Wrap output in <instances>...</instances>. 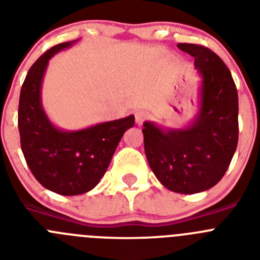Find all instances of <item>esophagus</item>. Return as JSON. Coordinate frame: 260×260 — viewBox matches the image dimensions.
Returning a JSON list of instances; mask_svg holds the SVG:
<instances>
[{
    "label": "esophagus",
    "mask_w": 260,
    "mask_h": 260,
    "mask_svg": "<svg viewBox=\"0 0 260 260\" xmlns=\"http://www.w3.org/2000/svg\"><path fill=\"white\" fill-rule=\"evenodd\" d=\"M147 118H148V113H147L146 110L141 109L135 112V122H137L138 125H142Z\"/></svg>",
    "instance_id": "34e87169"
}]
</instances>
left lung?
Wrapping results in <instances>:
<instances>
[{
    "label": "left lung",
    "instance_id": "1",
    "mask_svg": "<svg viewBox=\"0 0 260 260\" xmlns=\"http://www.w3.org/2000/svg\"><path fill=\"white\" fill-rule=\"evenodd\" d=\"M177 47L195 58L202 78L199 112L183 128L144 122V151L156 178L168 190L197 194L221 180L236 152L238 93L231 71L216 53L198 44Z\"/></svg>",
    "mask_w": 260,
    "mask_h": 260
}]
</instances>
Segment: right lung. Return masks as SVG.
<instances>
[{"label": "right lung", "mask_w": 260, "mask_h": 260, "mask_svg": "<svg viewBox=\"0 0 260 260\" xmlns=\"http://www.w3.org/2000/svg\"><path fill=\"white\" fill-rule=\"evenodd\" d=\"M77 41L54 45L31 66L18 108L20 147L29 171L45 189L59 195L92 190L107 172L123 133L135 122L134 116H128L73 132L50 122L41 104V83L48 62Z\"/></svg>", "instance_id": "1"}]
</instances>
